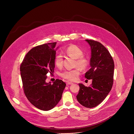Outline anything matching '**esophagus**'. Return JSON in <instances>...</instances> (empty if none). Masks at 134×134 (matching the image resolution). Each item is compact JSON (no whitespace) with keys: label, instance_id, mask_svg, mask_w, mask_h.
Returning <instances> with one entry per match:
<instances>
[{"label":"esophagus","instance_id":"1","mask_svg":"<svg viewBox=\"0 0 134 134\" xmlns=\"http://www.w3.org/2000/svg\"><path fill=\"white\" fill-rule=\"evenodd\" d=\"M71 84H73V83H72V82H67V85H71Z\"/></svg>","mask_w":134,"mask_h":134}]
</instances>
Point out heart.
I'll return each instance as SVG.
<instances>
[{"instance_id":"obj_1","label":"heart","mask_w":134,"mask_h":134,"mask_svg":"<svg viewBox=\"0 0 134 134\" xmlns=\"http://www.w3.org/2000/svg\"><path fill=\"white\" fill-rule=\"evenodd\" d=\"M65 53L67 55L76 59L75 66L79 67L82 70H85L90 65L89 59L87 57L83 55V50L77 46L75 44L70 45L65 50ZM54 64L58 68H62L63 67L64 60L63 57L61 54H58L55 56ZM80 69L77 67L73 69L66 70L62 73V77L69 81H75L77 80L81 74V69Z\"/></svg>"}]
</instances>
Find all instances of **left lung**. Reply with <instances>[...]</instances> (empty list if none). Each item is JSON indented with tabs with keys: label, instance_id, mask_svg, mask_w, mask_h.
Here are the masks:
<instances>
[{
	"label": "left lung",
	"instance_id": "8db88e82",
	"mask_svg": "<svg viewBox=\"0 0 134 134\" xmlns=\"http://www.w3.org/2000/svg\"><path fill=\"white\" fill-rule=\"evenodd\" d=\"M85 40L91 48V67L85 77L92 80V83L88 87L79 84L80 90L76 98L83 106L92 108L100 104L111 91L114 64L111 55L103 44L94 40Z\"/></svg>",
	"mask_w": 134,
	"mask_h": 134
}]
</instances>
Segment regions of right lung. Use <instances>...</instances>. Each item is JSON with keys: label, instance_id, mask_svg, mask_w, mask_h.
I'll use <instances>...</instances> for the list:
<instances>
[{"label": "right lung", "instance_id": "obj_1", "mask_svg": "<svg viewBox=\"0 0 134 134\" xmlns=\"http://www.w3.org/2000/svg\"><path fill=\"white\" fill-rule=\"evenodd\" d=\"M57 42L36 46L26 54L20 66L24 94L36 108L48 111L54 108L62 97L66 83L57 79L53 84L46 82L47 74L54 72Z\"/></svg>", "mask_w": 134, "mask_h": 134}]
</instances>
